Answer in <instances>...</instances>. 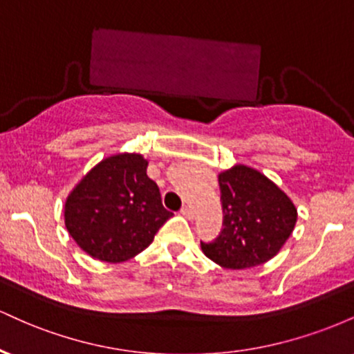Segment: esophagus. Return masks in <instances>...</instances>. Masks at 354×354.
<instances>
[{
    "label": "esophagus",
    "mask_w": 354,
    "mask_h": 354,
    "mask_svg": "<svg viewBox=\"0 0 354 354\" xmlns=\"http://www.w3.org/2000/svg\"><path fill=\"white\" fill-rule=\"evenodd\" d=\"M180 213H181L183 216H185L186 219H193V218H194V213H193V209H191L189 206H183Z\"/></svg>",
    "instance_id": "1"
}]
</instances>
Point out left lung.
Here are the masks:
<instances>
[{
    "mask_svg": "<svg viewBox=\"0 0 354 354\" xmlns=\"http://www.w3.org/2000/svg\"><path fill=\"white\" fill-rule=\"evenodd\" d=\"M223 230L203 253L228 270L263 265L278 254L293 233L296 208L265 174L245 165L219 173Z\"/></svg>",
    "mask_w": 354,
    "mask_h": 354,
    "instance_id": "left-lung-1",
    "label": "left lung"
}]
</instances>
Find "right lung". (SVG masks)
I'll return each mask as SVG.
<instances>
[{"mask_svg":"<svg viewBox=\"0 0 354 354\" xmlns=\"http://www.w3.org/2000/svg\"><path fill=\"white\" fill-rule=\"evenodd\" d=\"M146 168L141 154H113L73 188L64 203V225L89 256L106 263L135 258L171 218Z\"/></svg>","mask_w":354,"mask_h":354,"instance_id":"1","label":"right lung"}]
</instances>
